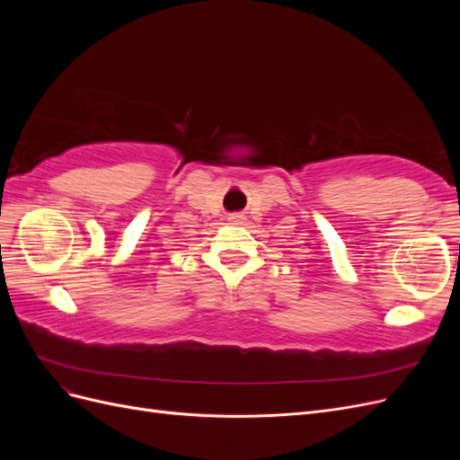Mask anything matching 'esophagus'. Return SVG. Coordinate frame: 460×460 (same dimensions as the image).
Instances as JSON below:
<instances>
[{"mask_svg":"<svg viewBox=\"0 0 460 460\" xmlns=\"http://www.w3.org/2000/svg\"><path fill=\"white\" fill-rule=\"evenodd\" d=\"M228 220H230V225H242L245 218H243V215H230Z\"/></svg>","mask_w":460,"mask_h":460,"instance_id":"1","label":"esophagus"}]
</instances>
